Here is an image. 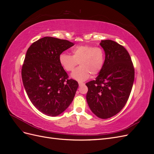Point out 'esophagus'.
Listing matches in <instances>:
<instances>
[{
  "instance_id": "obj_1",
  "label": "esophagus",
  "mask_w": 154,
  "mask_h": 154,
  "mask_svg": "<svg viewBox=\"0 0 154 154\" xmlns=\"http://www.w3.org/2000/svg\"><path fill=\"white\" fill-rule=\"evenodd\" d=\"M78 84H79V85H80V86H82V85H84L85 83H83V82H78Z\"/></svg>"
}]
</instances>
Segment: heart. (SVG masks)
<instances>
[{
    "instance_id": "heart-1",
    "label": "heart",
    "mask_w": 154,
    "mask_h": 154,
    "mask_svg": "<svg viewBox=\"0 0 154 154\" xmlns=\"http://www.w3.org/2000/svg\"><path fill=\"white\" fill-rule=\"evenodd\" d=\"M72 55L62 53L59 56V62L64 70L72 71L78 64L80 66L74 71L71 77L80 82L89 78L91 73L96 74L102 69L105 62L103 50L99 47L92 45H78L72 50Z\"/></svg>"
}]
</instances>
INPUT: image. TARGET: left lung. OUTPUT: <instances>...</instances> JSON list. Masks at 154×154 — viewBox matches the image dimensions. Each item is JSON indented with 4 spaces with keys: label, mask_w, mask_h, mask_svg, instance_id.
<instances>
[{
    "label": "left lung",
    "mask_w": 154,
    "mask_h": 154,
    "mask_svg": "<svg viewBox=\"0 0 154 154\" xmlns=\"http://www.w3.org/2000/svg\"><path fill=\"white\" fill-rule=\"evenodd\" d=\"M100 45L105 53L104 65L96 80L86 83V99L97 117L107 119L119 112L127 103L134 81V68L122 45L105 40Z\"/></svg>",
    "instance_id": "obj_1"
}]
</instances>
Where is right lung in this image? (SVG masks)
<instances>
[{"mask_svg": "<svg viewBox=\"0 0 154 154\" xmlns=\"http://www.w3.org/2000/svg\"><path fill=\"white\" fill-rule=\"evenodd\" d=\"M74 44L45 36L27 51L22 68L23 84L31 103L41 112L57 116L71 103L78 87L59 62V56Z\"/></svg>", "mask_w": 154, "mask_h": 154, "instance_id": "right-lung-1", "label": "right lung"}]
</instances>
